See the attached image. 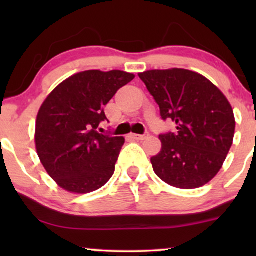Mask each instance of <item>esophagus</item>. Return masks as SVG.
I'll return each mask as SVG.
<instances>
[{
	"label": "esophagus",
	"mask_w": 256,
	"mask_h": 256,
	"mask_svg": "<svg viewBox=\"0 0 256 256\" xmlns=\"http://www.w3.org/2000/svg\"><path fill=\"white\" fill-rule=\"evenodd\" d=\"M149 136V134L148 132H146L144 134H130V138H132V140H146V137Z\"/></svg>",
	"instance_id": "34e87169"
}]
</instances>
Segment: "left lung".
Returning a JSON list of instances; mask_svg holds the SVG:
<instances>
[{
  "label": "left lung",
  "instance_id": "left-lung-1",
  "mask_svg": "<svg viewBox=\"0 0 256 256\" xmlns=\"http://www.w3.org/2000/svg\"><path fill=\"white\" fill-rule=\"evenodd\" d=\"M160 108L161 119L176 122L174 132L161 134V152L150 158L161 180L196 189L216 177L230 150L234 116L228 98L212 82L182 68L140 73Z\"/></svg>",
  "mask_w": 256,
  "mask_h": 256
}]
</instances>
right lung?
<instances>
[{"label":"right lung","instance_id":"1","mask_svg":"<svg viewBox=\"0 0 256 256\" xmlns=\"http://www.w3.org/2000/svg\"><path fill=\"white\" fill-rule=\"evenodd\" d=\"M134 76L98 70L77 73L52 91L36 120L40 162L61 188L86 194L107 183L116 170L124 137L100 134L104 107Z\"/></svg>","mask_w":256,"mask_h":256}]
</instances>
